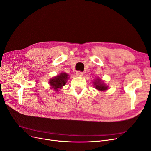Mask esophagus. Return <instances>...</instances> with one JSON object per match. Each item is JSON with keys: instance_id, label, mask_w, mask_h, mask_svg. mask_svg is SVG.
Here are the masks:
<instances>
[{"instance_id": "obj_1", "label": "esophagus", "mask_w": 151, "mask_h": 151, "mask_svg": "<svg viewBox=\"0 0 151 151\" xmlns=\"http://www.w3.org/2000/svg\"><path fill=\"white\" fill-rule=\"evenodd\" d=\"M83 72H81V71H77V72H76V75L77 76H80V77H81V76H83Z\"/></svg>"}]
</instances>
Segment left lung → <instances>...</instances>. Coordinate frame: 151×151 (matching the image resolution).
<instances>
[{
	"mask_svg": "<svg viewBox=\"0 0 151 151\" xmlns=\"http://www.w3.org/2000/svg\"><path fill=\"white\" fill-rule=\"evenodd\" d=\"M94 85L96 89H98L99 90H106L108 88V86H105L104 82L102 81L101 79H96L94 82Z\"/></svg>",
	"mask_w": 151,
	"mask_h": 151,
	"instance_id": "obj_1",
	"label": "left lung"
}]
</instances>
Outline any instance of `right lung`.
Listing matches in <instances>:
<instances>
[{"mask_svg": "<svg viewBox=\"0 0 151 151\" xmlns=\"http://www.w3.org/2000/svg\"><path fill=\"white\" fill-rule=\"evenodd\" d=\"M68 79V74L66 73H61L60 75L55 77L52 79H50V84L52 88L55 90L58 91V88H61L63 86H64L67 80Z\"/></svg>", "mask_w": 151, "mask_h": 151, "instance_id": "add662e5", "label": "right lung"}]
</instances>
